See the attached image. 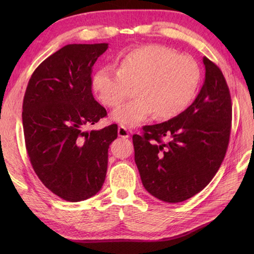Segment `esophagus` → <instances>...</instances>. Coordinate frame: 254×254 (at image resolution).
Returning <instances> with one entry per match:
<instances>
[{
  "label": "esophagus",
  "instance_id": "obj_1",
  "mask_svg": "<svg viewBox=\"0 0 254 254\" xmlns=\"http://www.w3.org/2000/svg\"><path fill=\"white\" fill-rule=\"evenodd\" d=\"M118 135L123 138H128L130 137V131H128L126 127L120 126L118 127Z\"/></svg>",
  "mask_w": 254,
  "mask_h": 254
}]
</instances>
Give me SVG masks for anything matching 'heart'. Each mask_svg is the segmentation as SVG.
I'll return each mask as SVG.
<instances>
[{
  "mask_svg": "<svg viewBox=\"0 0 254 254\" xmlns=\"http://www.w3.org/2000/svg\"><path fill=\"white\" fill-rule=\"evenodd\" d=\"M199 80L201 71L192 58L163 46L148 45L127 52L118 69H98L93 77V89L102 104L116 108L135 87L136 98L112 113L116 122L132 127L154 113L159 119L180 115L195 97Z\"/></svg>",
  "mask_w": 254,
  "mask_h": 254,
  "instance_id": "b5f03b06",
  "label": "heart"
}]
</instances>
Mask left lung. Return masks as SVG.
Masks as SVG:
<instances>
[{
    "label": "left lung",
    "mask_w": 254,
    "mask_h": 254,
    "mask_svg": "<svg viewBox=\"0 0 254 254\" xmlns=\"http://www.w3.org/2000/svg\"><path fill=\"white\" fill-rule=\"evenodd\" d=\"M203 63L204 83L193 104L133 135L143 186L167 203L183 202L202 191L216 175L228 147L233 111L229 88L216 64L206 57Z\"/></svg>",
    "instance_id": "1"
}]
</instances>
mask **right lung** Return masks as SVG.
<instances>
[{
    "instance_id": "obj_1",
    "label": "right lung",
    "mask_w": 254,
    "mask_h": 254,
    "mask_svg": "<svg viewBox=\"0 0 254 254\" xmlns=\"http://www.w3.org/2000/svg\"><path fill=\"white\" fill-rule=\"evenodd\" d=\"M108 44L61 48L32 73L23 102L26 149L41 182L68 202L100 191L108 148L118 137L117 124L87 131L107 116L91 93V67Z\"/></svg>"
}]
</instances>
